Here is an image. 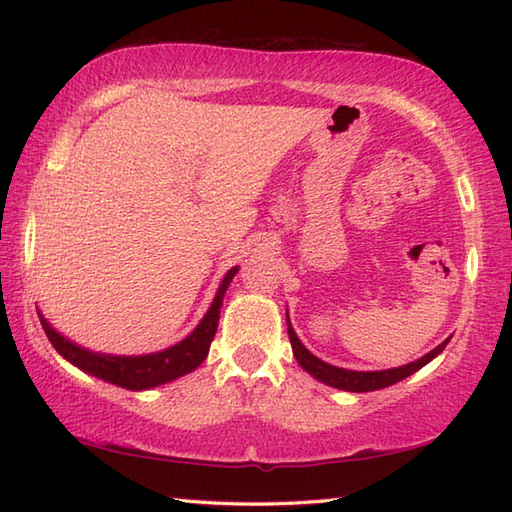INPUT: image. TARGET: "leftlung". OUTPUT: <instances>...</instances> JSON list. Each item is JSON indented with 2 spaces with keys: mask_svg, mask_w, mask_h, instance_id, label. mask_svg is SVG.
Wrapping results in <instances>:
<instances>
[{
  "mask_svg": "<svg viewBox=\"0 0 512 512\" xmlns=\"http://www.w3.org/2000/svg\"><path fill=\"white\" fill-rule=\"evenodd\" d=\"M288 336H290V345H292V352H295V358L308 374H312L314 378L321 380V383H325V385L336 387V389H345V391H376V389L394 385V383H398V380L411 376L413 372H418L420 367L427 365L431 358H436L449 343V339H447L444 343H440L436 350H431L429 354L418 358V361L396 367V369H385V372H352V369H341V367L323 363L321 358L310 354L306 347H303V343L297 339L295 330L290 328V321H288Z\"/></svg>",
  "mask_w": 512,
  "mask_h": 512,
  "instance_id": "left-lung-1",
  "label": "left lung"
}]
</instances>
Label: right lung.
I'll list each match as a JSON object with an SVG mask.
<instances>
[{"label":"right lung","mask_w":512,"mask_h":512,"mask_svg":"<svg viewBox=\"0 0 512 512\" xmlns=\"http://www.w3.org/2000/svg\"><path fill=\"white\" fill-rule=\"evenodd\" d=\"M235 273L237 268L228 270L226 277L222 279L220 290H217V295L211 303L209 312L204 314V319L200 321L198 328L193 330V334H189L187 339L180 341L178 345H173L169 350L158 352V354H147V356L96 354L90 350H83V347L70 343L68 339H63L59 332L52 330V325L43 319L41 314L39 319L50 343L54 345V350H57L63 358H68L72 365L83 369V372L132 391L158 387V385L169 383L173 378L193 372V369L204 361L206 354H209V347L217 330V321H220L224 292L228 284L233 281Z\"/></svg>","instance_id":"add662e5"}]
</instances>
